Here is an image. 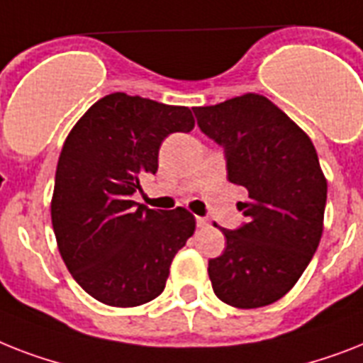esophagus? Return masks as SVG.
<instances>
[{"mask_svg": "<svg viewBox=\"0 0 363 363\" xmlns=\"http://www.w3.org/2000/svg\"><path fill=\"white\" fill-rule=\"evenodd\" d=\"M196 223H197V228H207L208 220L203 216H196Z\"/></svg>", "mask_w": 363, "mask_h": 363, "instance_id": "34e87169", "label": "esophagus"}]
</instances>
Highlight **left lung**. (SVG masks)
<instances>
[{
	"instance_id": "left-lung-1",
	"label": "left lung",
	"mask_w": 363,
	"mask_h": 363,
	"mask_svg": "<svg viewBox=\"0 0 363 363\" xmlns=\"http://www.w3.org/2000/svg\"><path fill=\"white\" fill-rule=\"evenodd\" d=\"M205 135L223 147L228 179L248 190L246 222L222 229L225 250L208 261L218 298L263 308L291 291L323 235L326 179L313 143L267 96L248 93L194 108Z\"/></svg>"
}]
</instances>
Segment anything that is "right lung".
I'll return each instance as SVG.
<instances>
[{
    "mask_svg": "<svg viewBox=\"0 0 363 363\" xmlns=\"http://www.w3.org/2000/svg\"><path fill=\"white\" fill-rule=\"evenodd\" d=\"M194 125L186 106L111 93L67 135L52 225L72 278L102 304L134 308L156 298L175 253L196 231L186 208L155 211L132 201L141 179L158 169L162 141Z\"/></svg>",
    "mask_w": 363,
    "mask_h": 363,
    "instance_id": "add662e5",
    "label": "right lung"
}]
</instances>
